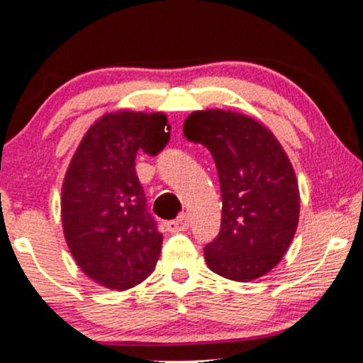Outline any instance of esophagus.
Segmentation results:
<instances>
[{
	"mask_svg": "<svg viewBox=\"0 0 363 363\" xmlns=\"http://www.w3.org/2000/svg\"><path fill=\"white\" fill-rule=\"evenodd\" d=\"M189 227V217L188 215H181L175 220L167 222V230L170 233H181V230H186Z\"/></svg>",
	"mask_w": 363,
	"mask_h": 363,
	"instance_id": "esophagus-1",
	"label": "esophagus"
}]
</instances>
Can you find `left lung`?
<instances>
[{
  "label": "left lung",
  "instance_id": "obj_1",
  "mask_svg": "<svg viewBox=\"0 0 363 363\" xmlns=\"http://www.w3.org/2000/svg\"><path fill=\"white\" fill-rule=\"evenodd\" d=\"M182 130L208 148L220 181V233L205 246L206 265L230 281L265 276L288 252L300 217L288 155L265 125L236 111H193Z\"/></svg>",
  "mask_w": 363,
  "mask_h": 363
}]
</instances>
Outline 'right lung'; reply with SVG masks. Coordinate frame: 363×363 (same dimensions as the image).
<instances>
[{
    "instance_id": "right-lung-1",
    "label": "right lung",
    "mask_w": 363,
    "mask_h": 363,
    "mask_svg": "<svg viewBox=\"0 0 363 363\" xmlns=\"http://www.w3.org/2000/svg\"><path fill=\"white\" fill-rule=\"evenodd\" d=\"M170 139L163 113L115 111L89 127L62 188V222L72 257L87 277L123 291L153 272L162 234L146 208L136 155H158Z\"/></svg>"
}]
</instances>
